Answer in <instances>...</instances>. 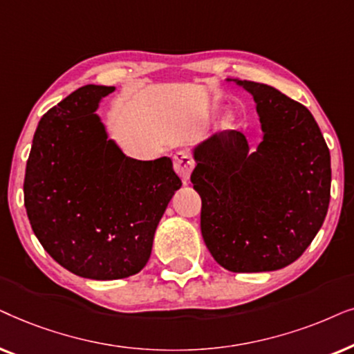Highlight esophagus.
<instances>
[{
    "label": "esophagus",
    "instance_id": "1",
    "mask_svg": "<svg viewBox=\"0 0 354 354\" xmlns=\"http://www.w3.org/2000/svg\"><path fill=\"white\" fill-rule=\"evenodd\" d=\"M173 168H174V171L181 176L183 183H186L187 185L192 168H194V162H192L191 155L187 152H178V153H174V157H173Z\"/></svg>",
    "mask_w": 354,
    "mask_h": 354
}]
</instances>
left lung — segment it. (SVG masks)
<instances>
[{"label":"left lung","instance_id":"8db88e82","mask_svg":"<svg viewBox=\"0 0 354 354\" xmlns=\"http://www.w3.org/2000/svg\"><path fill=\"white\" fill-rule=\"evenodd\" d=\"M238 84L254 95L263 139L249 152L246 138L228 129L194 150L201 232L226 270H279L303 256L324 223L330 152L304 105L267 84Z\"/></svg>","mask_w":354,"mask_h":354}]
</instances>
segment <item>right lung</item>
Segmentation results:
<instances>
[{
	"label": "right lung",
	"mask_w": 354,
	"mask_h": 354,
	"mask_svg": "<svg viewBox=\"0 0 354 354\" xmlns=\"http://www.w3.org/2000/svg\"><path fill=\"white\" fill-rule=\"evenodd\" d=\"M115 87L84 86L41 116L24 180L35 236L59 266L92 280L142 270L181 180L168 157H126L95 115Z\"/></svg>",
	"instance_id": "add662e5"
}]
</instances>
